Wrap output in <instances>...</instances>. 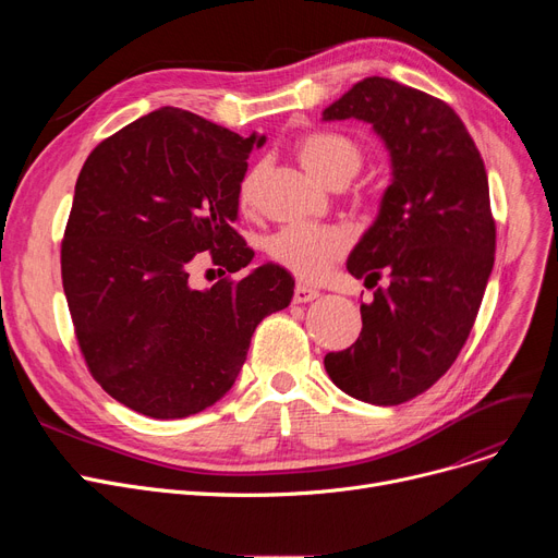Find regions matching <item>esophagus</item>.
<instances>
[{"instance_id":"esophagus-1","label":"esophagus","mask_w":558,"mask_h":558,"mask_svg":"<svg viewBox=\"0 0 558 558\" xmlns=\"http://www.w3.org/2000/svg\"><path fill=\"white\" fill-rule=\"evenodd\" d=\"M318 299V291L307 284H296L294 289V303H312Z\"/></svg>"}]
</instances>
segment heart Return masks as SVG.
Wrapping results in <instances>:
<instances>
[{
  "instance_id": "heart-1",
  "label": "heart",
  "mask_w": 558,
  "mask_h": 558,
  "mask_svg": "<svg viewBox=\"0 0 558 558\" xmlns=\"http://www.w3.org/2000/svg\"><path fill=\"white\" fill-rule=\"evenodd\" d=\"M294 154L301 165L326 185L348 183L362 167V149L355 140L332 131H314L296 140ZM259 171L253 169L240 185L242 210H253L257 201ZM345 234L326 226H287L267 242L269 257L301 280H320L332 262L345 253Z\"/></svg>"
}]
</instances>
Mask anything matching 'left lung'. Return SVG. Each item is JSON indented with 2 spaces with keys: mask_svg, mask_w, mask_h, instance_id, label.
Listing matches in <instances>:
<instances>
[{
  "mask_svg": "<svg viewBox=\"0 0 558 558\" xmlns=\"http://www.w3.org/2000/svg\"><path fill=\"white\" fill-rule=\"evenodd\" d=\"M368 122L391 156L375 223L348 257L373 289L357 341L328 353L332 383L371 404L427 391L454 364L473 330L495 262V219L477 146L441 99L368 76L324 110V120Z\"/></svg>",
  "mask_w": 558,
  "mask_h": 558,
  "instance_id": "left-lung-1",
  "label": "left lung"
}]
</instances>
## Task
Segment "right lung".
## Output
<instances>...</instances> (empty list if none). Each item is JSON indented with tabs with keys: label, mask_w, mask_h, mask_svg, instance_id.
<instances>
[{
	"label": "right lung",
	"mask_w": 558,
	"mask_h": 558,
	"mask_svg": "<svg viewBox=\"0 0 558 558\" xmlns=\"http://www.w3.org/2000/svg\"><path fill=\"white\" fill-rule=\"evenodd\" d=\"M262 144L165 106L97 144L78 173L61 246L68 307L87 371L137 414L185 418L221 400L259 320L294 296L278 264L190 282L198 253L223 274L251 264L234 221Z\"/></svg>",
	"instance_id": "obj_1"
}]
</instances>
